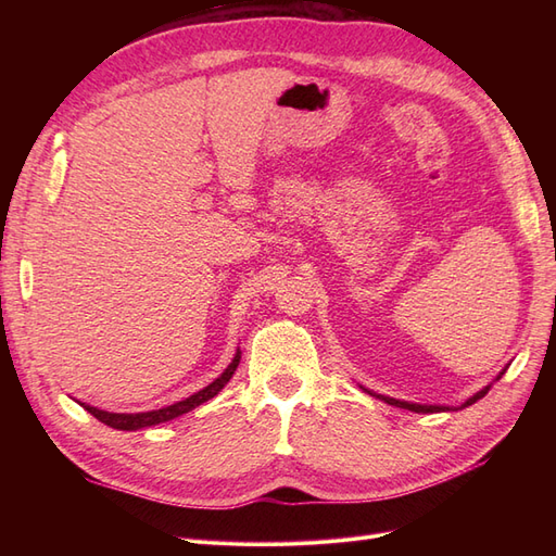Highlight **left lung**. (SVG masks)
I'll use <instances>...</instances> for the list:
<instances>
[{
    "label": "left lung",
    "instance_id": "8db88e82",
    "mask_svg": "<svg viewBox=\"0 0 556 556\" xmlns=\"http://www.w3.org/2000/svg\"><path fill=\"white\" fill-rule=\"evenodd\" d=\"M508 366H510V364H508ZM508 366H506V368H508ZM506 368H501V374L494 378V382H496V380H501V376L506 374ZM494 382H490L486 387H482V390H480V392H476L473 396H468V399L462 403V406H435V403H433V406H429V403H413V401H401V399L384 396V394H378V392H374V390H366L364 384H359V387H362V390H364L366 394H371V396H376V399H380V401H384V403H390V406H396V408H403V410H413V413H445V410H462V408L473 406L476 401H480L486 392H490V387H492Z\"/></svg>",
    "mask_w": 556,
    "mask_h": 556
}]
</instances>
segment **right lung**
<instances>
[{
	"label": "right lung",
	"instance_id": "obj_1",
	"mask_svg": "<svg viewBox=\"0 0 556 556\" xmlns=\"http://www.w3.org/2000/svg\"><path fill=\"white\" fill-rule=\"evenodd\" d=\"M239 362H241V350L237 348V355H233L231 364L211 384H206L204 390H199V392L190 394L188 399L176 401V403H172V406H164V408H157V410H148V413H109V410H102V408L88 406V403H80V401L78 403L90 415H94L99 422H104L106 427L117 429V431H137V429H146V427H155V425H162V422H169V419H176V417H180L185 413H190L197 406H201V403H206L213 396L220 394L223 387L231 380L233 371H237Z\"/></svg>",
	"mask_w": 556,
	"mask_h": 556
}]
</instances>
